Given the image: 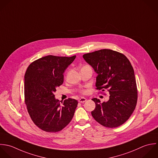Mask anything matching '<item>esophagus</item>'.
Listing matches in <instances>:
<instances>
[{
  "label": "esophagus",
  "instance_id": "esophagus-1",
  "mask_svg": "<svg viewBox=\"0 0 158 158\" xmlns=\"http://www.w3.org/2000/svg\"><path fill=\"white\" fill-rule=\"evenodd\" d=\"M78 101H79V103H84L85 102H86V101H87V99H86L85 98L82 97V98H79Z\"/></svg>",
  "mask_w": 158,
  "mask_h": 158
}]
</instances>
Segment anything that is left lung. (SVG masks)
<instances>
[{
	"label": "left lung",
	"instance_id": "8db88e82",
	"mask_svg": "<svg viewBox=\"0 0 158 158\" xmlns=\"http://www.w3.org/2000/svg\"><path fill=\"white\" fill-rule=\"evenodd\" d=\"M84 59L98 74L97 90H108L110 98L101 103L94 98L93 118L101 125L113 128L126 123L133 113L137 102V88L133 67L123 53L102 49L84 54Z\"/></svg>",
	"mask_w": 158,
	"mask_h": 158
}]
</instances>
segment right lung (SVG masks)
<instances>
[{"label":"right lung","instance_id":"right-lung-1","mask_svg":"<svg viewBox=\"0 0 158 158\" xmlns=\"http://www.w3.org/2000/svg\"><path fill=\"white\" fill-rule=\"evenodd\" d=\"M76 56H44L31 63L26 71L25 103L32 121L44 131L59 132L74 116L77 101L68 98L61 105L54 92L63 83V73Z\"/></svg>","mask_w":158,"mask_h":158}]
</instances>
